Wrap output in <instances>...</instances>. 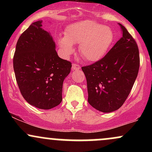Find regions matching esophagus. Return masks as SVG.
Wrapping results in <instances>:
<instances>
[{
    "instance_id": "34e87169",
    "label": "esophagus",
    "mask_w": 152,
    "mask_h": 152,
    "mask_svg": "<svg viewBox=\"0 0 152 152\" xmlns=\"http://www.w3.org/2000/svg\"><path fill=\"white\" fill-rule=\"evenodd\" d=\"M81 69V66L76 64H72V69L74 71H78Z\"/></svg>"
}]
</instances>
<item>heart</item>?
I'll return each mask as SVG.
<instances>
[{"label":"heart","mask_w":152,"mask_h":152,"mask_svg":"<svg viewBox=\"0 0 152 152\" xmlns=\"http://www.w3.org/2000/svg\"><path fill=\"white\" fill-rule=\"evenodd\" d=\"M65 36L58 38V45L65 58L74 53V44H78V51L89 62L102 59L114 41L111 28L91 20L75 23L66 28Z\"/></svg>","instance_id":"obj_1"}]
</instances>
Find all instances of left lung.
<instances>
[{"instance_id": "left-lung-1", "label": "left lung", "mask_w": 152, "mask_h": 152, "mask_svg": "<svg viewBox=\"0 0 152 152\" xmlns=\"http://www.w3.org/2000/svg\"><path fill=\"white\" fill-rule=\"evenodd\" d=\"M122 37L104 58L83 66L88 102L104 113L116 111L128 97L139 69V48L126 28L118 23Z\"/></svg>"}]
</instances>
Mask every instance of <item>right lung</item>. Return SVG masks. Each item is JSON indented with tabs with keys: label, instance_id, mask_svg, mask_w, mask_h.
Instances as JSON below:
<instances>
[{
	"label": "right lung",
	"instance_id": "add662e5",
	"mask_svg": "<svg viewBox=\"0 0 152 152\" xmlns=\"http://www.w3.org/2000/svg\"><path fill=\"white\" fill-rule=\"evenodd\" d=\"M42 20L33 23L19 37L13 56L17 83L31 105L50 109L62 101L63 83L71 63L58 57L51 35Z\"/></svg>",
	"mask_w": 152,
	"mask_h": 152
}]
</instances>
